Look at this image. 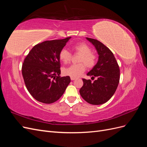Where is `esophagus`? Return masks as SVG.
Listing matches in <instances>:
<instances>
[{"label": "esophagus", "mask_w": 147, "mask_h": 147, "mask_svg": "<svg viewBox=\"0 0 147 147\" xmlns=\"http://www.w3.org/2000/svg\"><path fill=\"white\" fill-rule=\"evenodd\" d=\"M70 79H71V80H75V78H74V77H70Z\"/></svg>", "instance_id": "34e87169"}]
</instances>
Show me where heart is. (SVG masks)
Here are the masks:
<instances>
[{"instance_id": "b5f03b06", "label": "heart", "mask_w": 147, "mask_h": 147, "mask_svg": "<svg viewBox=\"0 0 147 147\" xmlns=\"http://www.w3.org/2000/svg\"><path fill=\"white\" fill-rule=\"evenodd\" d=\"M75 53L80 54L78 64L71 65L63 69V74L71 77H78L86 70V65L88 68H92L96 63V56L92 53L91 48L84 42L78 43L72 47ZM59 58L64 63H67L72 59V54L66 49H63L59 53Z\"/></svg>"}]
</instances>
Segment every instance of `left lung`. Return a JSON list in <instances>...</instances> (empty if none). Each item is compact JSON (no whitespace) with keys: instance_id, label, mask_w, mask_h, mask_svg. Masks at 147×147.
Here are the masks:
<instances>
[{"instance_id":"8db88e82","label":"left lung","mask_w":147,"mask_h":147,"mask_svg":"<svg viewBox=\"0 0 147 147\" xmlns=\"http://www.w3.org/2000/svg\"><path fill=\"white\" fill-rule=\"evenodd\" d=\"M94 45L99 55L95 66L87 74L91 79L83 78V85L80 90L83 99L92 105H100L107 102L116 91L119 82L120 71L117 61L110 49L96 39L86 37Z\"/></svg>"}]
</instances>
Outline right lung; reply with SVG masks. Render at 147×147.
I'll return each instance as SVG.
<instances>
[{
    "label": "right lung",
    "mask_w": 147,
    "mask_h": 147,
    "mask_svg": "<svg viewBox=\"0 0 147 147\" xmlns=\"http://www.w3.org/2000/svg\"><path fill=\"white\" fill-rule=\"evenodd\" d=\"M70 38L38 43L24 59L22 65L24 83L31 96L38 102L44 104L56 102L70 83L69 76H59V53Z\"/></svg>",
    "instance_id": "1"
}]
</instances>
